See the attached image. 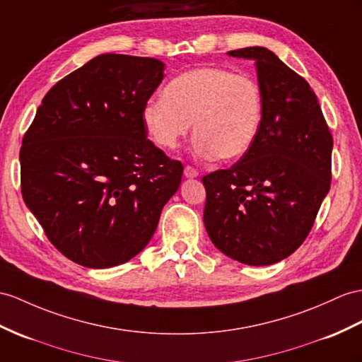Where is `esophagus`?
<instances>
[{
    "label": "esophagus",
    "mask_w": 362,
    "mask_h": 362,
    "mask_svg": "<svg viewBox=\"0 0 362 362\" xmlns=\"http://www.w3.org/2000/svg\"><path fill=\"white\" fill-rule=\"evenodd\" d=\"M184 176H186V178H197L198 170L193 169L192 165H186L184 167Z\"/></svg>",
    "instance_id": "esophagus-1"
}]
</instances>
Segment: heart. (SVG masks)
I'll return each instance as SVG.
<instances>
[{"instance_id":"heart-1","label":"heart","mask_w":362,"mask_h":362,"mask_svg":"<svg viewBox=\"0 0 362 362\" xmlns=\"http://www.w3.org/2000/svg\"><path fill=\"white\" fill-rule=\"evenodd\" d=\"M262 118V96L249 75L215 66L190 69L165 86L164 96L143 107V122L155 143L173 151L193 122L201 160L233 161L250 151Z\"/></svg>"}]
</instances>
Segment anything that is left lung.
Instances as JSON below:
<instances>
[{
  "instance_id": "8db88e82",
  "label": "left lung",
  "mask_w": 362,
  "mask_h": 362,
  "mask_svg": "<svg viewBox=\"0 0 362 362\" xmlns=\"http://www.w3.org/2000/svg\"><path fill=\"white\" fill-rule=\"evenodd\" d=\"M253 59L262 118L250 151L202 178L204 226L215 247L247 266L292 255L315 223L332 180L333 138L304 78L266 47L228 52Z\"/></svg>"
}]
</instances>
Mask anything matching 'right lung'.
I'll return each instance as SVG.
<instances>
[{
	"mask_svg": "<svg viewBox=\"0 0 362 362\" xmlns=\"http://www.w3.org/2000/svg\"><path fill=\"white\" fill-rule=\"evenodd\" d=\"M164 69L155 58L95 57L52 87L23 138V199L79 266L136 257L180 189L182 164L147 139L143 122Z\"/></svg>",
	"mask_w": 362,
	"mask_h": 362,
	"instance_id": "1",
	"label": "right lung"
}]
</instances>
